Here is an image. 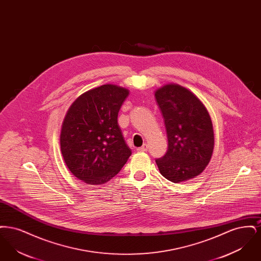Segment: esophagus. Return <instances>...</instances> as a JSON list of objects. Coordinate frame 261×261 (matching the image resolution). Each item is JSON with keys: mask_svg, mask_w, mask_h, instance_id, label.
<instances>
[{"mask_svg": "<svg viewBox=\"0 0 261 261\" xmlns=\"http://www.w3.org/2000/svg\"><path fill=\"white\" fill-rule=\"evenodd\" d=\"M148 148H149V146H148L147 144H144L141 148H139V149H138V151H147V150H148Z\"/></svg>", "mask_w": 261, "mask_h": 261, "instance_id": "34e87169", "label": "esophagus"}]
</instances>
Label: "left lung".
Instances as JSON below:
<instances>
[{
	"instance_id": "1",
	"label": "left lung",
	"mask_w": 261,
	"mask_h": 261,
	"mask_svg": "<svg viewBox=\"0 0 261 261\" xmlns=\"http://www.w3.org/2000/svg\"><path fill=\"white\" fill-rule=\"evenodd\" d=\"M154 96L168 139L166 153L155 160L160 172L173 183L193 179L204 170L213 152L210 113L191 91L178 84H166Z\"/></svg>"
}]
</instances>
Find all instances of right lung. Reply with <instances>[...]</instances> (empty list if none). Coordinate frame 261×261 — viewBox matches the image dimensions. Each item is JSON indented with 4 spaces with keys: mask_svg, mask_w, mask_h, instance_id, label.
I'll use <instances>...</instances> for the list:
<instances>
[{
    "mask_svg": "<svg viewBox=\"0 0 261 261\" xmlns=\"http://www.w3.org/2000/svg\"><path fill=\"white\" fill-rule=\"evenodd\" d=\"M128 95L125 88L101 85L79 96L66 112L61 131L62 156L70 172L89 185L110 181L132 153L117 122Z\"/></svg>",
    "mask_w": 261,
    "mask_h": 261,
    "instance_id": "1",
    "label": "right lung"
}]
</instances>
